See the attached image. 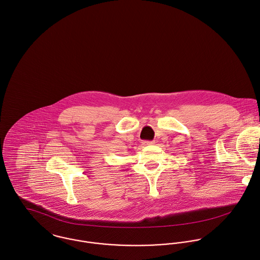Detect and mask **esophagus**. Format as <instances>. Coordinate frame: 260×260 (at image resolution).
I'll use <instances>...</instances> for the list:
<instances>
[{"label": "esophagus", "instance_id": "esophagus-1", "mask_svg": "<svg viewBox=\"0 0 260 260\" xmlns=\"http://www.w3.org/2000/svg\"><path fill=\"white\" fill-rule=\"evenodd\" d=\"M143 144L144 146H152V145H155V141H145Z\"/></svg>", "mask_w": 260, "mask_h": 260}]
</instances>
